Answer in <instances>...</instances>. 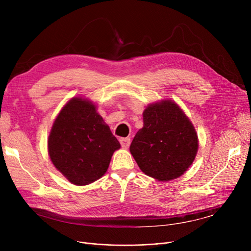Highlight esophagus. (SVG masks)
<instances>
[{
	"mask_svg": "<svg viewBox=\"0 0 251 251\" xmlns=\"http://www.w3.org/2000/svg\"><path fill=\"white\" fill-rule=\"evenodd\" d=\"M119 141H120L122 148L128 149L129 146H130V141H131V140H130L129 137H125V138H120V139H119Z\"/></svg>",
	"mask_w": 251,
	"mask_h": 251,
	"instance_id": "obj_1",
	"label": "esophagus"
}]
</instances>
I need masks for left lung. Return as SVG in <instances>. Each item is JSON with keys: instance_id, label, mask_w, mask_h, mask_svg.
I'll return each instance as SVG.
<instances>
[{"instance_id": "obj_1", "label": "left lung", "mask_w": 251, "mask_h": 251, "mask_svg": "<svg viewBox=\"0 0 251 251\" xmlns=\"http://www.w3.org/2000/svg\"><path fill=\"white\" fill-rule=\"evenodd\" d=\"M199 150L196 131L172 100L153 103L143 112V127L130 146L144 174L159 181L180 177L193 163Z\"/></svg>"}]
</instances>
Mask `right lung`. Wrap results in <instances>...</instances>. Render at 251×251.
I'll return each mask as SVG.
<instances>
[{
  "instance_id": "1",
  "label": "right lung",
  "mask_w": 251,
  "mask_h": 251,
  "mask_svg": "<svg viewBox=\"0 0 251 251\" xmlns=\"http://www.w3.org/2000/svg\"><path fill=\"white\" fill-rule=\"evenodd\" d=\"M50 160L75 185L100 179L120 143L90 101L74 98L65 104L48 140Z\"/></svg>"
}]
</instances>
